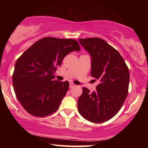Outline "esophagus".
Here are the masks:
<instances>
[{
  "label": "esophagus",
  "instance_id": "34e87169",
  "mask_svg": "<svg viewBox=\"0 0 148 148\" xmlns=\"http://www.w3.org/2000/svg\"><path fill=\"white\" fill-rule=\"evenodd\" d=\"M75 85L74 84H73V83H70V84H69V88H73V87H75Z\"/></svg>",
  "mask_w": 148,
  "mask_h": 148
}]
</instances>
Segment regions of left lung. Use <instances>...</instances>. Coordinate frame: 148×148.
<instances>
[{
    "instance_id": "left-lung-1",
    "label": "left lung",
    "mask_w": 148,
    "mask_h": 148,
    "mask_svg": "<svg viewBox=\"0 0 148 148\" xmlns=\"http://www.w3.org/2000/svg\"><path fill=\"white\" fill-rule=\"evenodd\" d=\"M91 56V76L100 82L96 90L83 88L78 99L79 114L95 123L110 120L120 110L128 94L129 72L119 52L99 38L79 39Z\"/></svg>"
}]
</instances>
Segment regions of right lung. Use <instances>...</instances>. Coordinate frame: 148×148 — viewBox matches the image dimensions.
<instances>
[{
	"label": "right lung",
	"mask_w": 148,
	"mask_h": 148,
	"mask_svg": "<svg viewBox=\"0 0 148 148\" xmlns=\"http://www.w3.org/2000/svg\"><path fill=\"white\" fill-rule=\"evenodd\" d=\"M79 50L76 40L46 37L35 42L18 58L13 75V88L27 112L41 117L57 110L69 83L54 80L53 74L64 56Z\"/></svg>",
	"instance_id": "right-lung-1"
}]
</instances>
